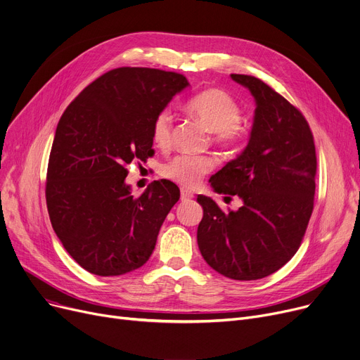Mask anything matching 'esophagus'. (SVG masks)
<instances>
[{
    "instance_id": "esophagus-1",
    "label": "esophagus",
    "mask_w": 360,
    "mask_h": 360,
    "mask_svg": "<svg viewBox=\"0 0 360 360\" xmlns=\"http://www.w3.org/2000/svg\"><path fill=\"white\" fill-rule=\"evenodd\" d=\"M193 197H194V194L191 193V191H188L185 188L181 189V201H189Z\"/></svg>"
}]
</instances>
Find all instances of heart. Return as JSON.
Returning a JSON list of instances; mask_svg holds the SVG:
<instances>
[{
    "instance_id": "1",
    "label": "heart",
    "mask_w": 360,
    "mask_h": 360,
    "mask_svg": "<svg viewBox=\"0 0 360 360\" xmlns=\"http://www.w3.org/2000/svg\"><path fill=\"white\" fill-rule=\"evenodd\" d=\"M186 111L212 133L214 143L224 148H236L248 139L250 122L242 117V108L230 92L223 88H207L191 98ZM152 139L160 149L171 146L174 139V115L169 110L156 114L152 123ZM214 167L207 156L178 155L162 167V175L184 186H195Z\"/></svg>"
}]
</instances>
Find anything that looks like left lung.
Returning a JSON list of instances; mask_svg holds the SVG:
<instances>
[{"mask_svg": "<svg viewBox=\"0 0 360 360\" xmlns=\"http://www.w3.org/2000/svg\"><path fill=\"white\" fill-rule=\"evenodd\" d=\"M231 78L255 97V122L245 152L210 182L243 205L223 211L198 195L204 217L197 240L214 271L255 281L281 269L300 249L314 208L317 156L313 131L295 105L259 78Z\"/></svg>", "mask_w": 360, "mask_h": 360, "instance_id": "obj_1", "label": "left lung"}]
</instances>
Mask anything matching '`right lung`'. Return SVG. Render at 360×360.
<instances>
[{
    "instance_id": "obj_1",
    "label": "right lung",
    "mask_w": 360,
    "mask_h": 360,
    "mask_svg": "<svg viewBox=\"0 0 360 360\" xmlns=\"http://www.w3.org/2000/svg\"><path fill=\"white\" fill-rule=\"evenodd\" d=\"M184 75L123 66L91 82L62 114L46 174V204L66 252L100 276L131 272L149 260L179 188L155 181L139 197L126 166L153 155L152 123Z\"/></svg>"
}]
</instances>
